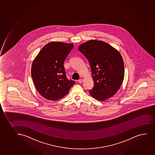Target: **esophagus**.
<instances>
[{
	"mask_svg": "<svg viewBox=\"0 0 155 155\" xmlns=\"http://www.w3.org/2000/svg\"><path fill=\"white\" fill-rule=\"evenodd\" d=\"M83 78H81V79L78 80V82H79L80 83H81L82 82H83Z\"/></svg>",
	"mask_w": 155,
	"mask_h": 155,
	"instance_id": "obj_1",
	"label": "esophagus"
}]
</instances>
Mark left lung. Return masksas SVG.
I'll return each mask as SVG.
<instances>
[{"mask_svg": "<svg viewBox=\"0 0 155 155\" xmlns=\"http://www.w3.org/2000/svg\"><path fill=\"white\" fill-rule=\"evenodd\" d=\"M89 61L94 81L89 94L99 101H105L119 90L125 74L123 57L117 50L102 41L91 40L78 48Z\"/></svg>", "mask_w": 155, "mask_h": 155, "instance_id": "obj_1", "label": "left lung"}]
</instances>
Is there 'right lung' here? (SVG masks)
I'll use <instances>...</instances> for the list:
<instances>
[{"label":"right lung","instance_id":"add662e5","mask_svg":"<svg viewBox=\"0 0 155 155\" xmlns=\"http://www.w3.org/2000/svg\"><path fill=\"white\" fill-rule=\"evenodd\" d=\"M73 46V43H48L33 61L31 77L36 89L43 98L51 101L61 99L75 84L67 78L64 66Z\"/></svg>","mask_w":155,"mask_h":155}]
</instances>
